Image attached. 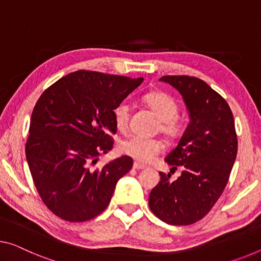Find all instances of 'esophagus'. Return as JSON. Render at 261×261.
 <instances>
[{"mask_svg":"<svg viewBox=\"0 0 261 261\" xmlns=\"http://www.w3.org/2000/svg\"><path fill=\"white\" fill-rule=\"evenodd\" d=\"M133 168H134V169L141 170V169H144V168H146V166H144V164L139 163V162H134V164H133Z\"/></svg>","mask_w":261,"mask_h":261,"instance_id":"34e87169","label":"esophagus"}]
</instances>
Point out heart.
I'll use <instances>...</instances> for the list:
<instances>
[{"mask_svg":"<svg viewBox=\"0 0 261 261\" xmlns=\"http://www.w3.org/2000/svg\"><path fill=\"white\" fill-rule=\"evenodd\" d=\"M143 102L160 120L159 129L168 138L176 139L182 134L183 121L178 117V103L166 92L155 91L143 95ZM130 107L122 101L114 108V121L119 130H125L129 121ZM120 149L125 155L139 162H149L163 150L162 141L156 139H144L140 136H129L120 144Z\"/></svg>","mask_w":261,"mask_h":261,"instance_id":"obj_1","label":"heart"}]
</instances>
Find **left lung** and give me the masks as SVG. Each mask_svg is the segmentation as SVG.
Listing matches in <instances>:
<instances>
[{"label": "left lung", "mask_w": 261, "mask_h": 261, "mask_svg": "<svg viewBox=\"0 0 261 261\" xmlns=\"http://www.w3.org/2000/svg\"><path fill=\"white\" fill-rule=\"evenodd\" d=\"M182 94L190 122L175 149L164 159L171 171L181 167L172 181L161 175L149 195V207L156 217L170 225H190L209 214L225 189L238 140L230 106L202 79L189 75H164Z\"/></svg>", "instance_id": "obj_1"}]
</instances>
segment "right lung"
Wrapping results in <instances>:
<instances>
[{
  "label": "right lung",
  "mask_w": 261,
  "mask_h": 261,
  "mask_svg": "<svg viewBox=\"0 0 261 261\" xmlns=\"http://www.w3.org/2000/svg\"><path fill=\"white\" fill-rule=\"evenodd\" d=\"M143 78L80 70L43 92L31 114L25 156L36 189L49 210L67 222L97 217L133 167L121 156L93 168L113 148L114 108Z\"/></svg>",
  "instance_id": "obj_1"
}]
</instances>
